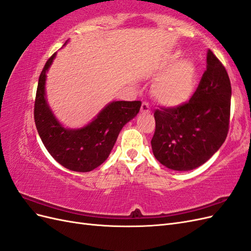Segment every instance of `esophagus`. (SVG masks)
I'll return each instance as SVG.
<instances>
[{"mask_svg":"<svg viewBox=\"0 0 251 251\" xmlns=\"http://www.w3.org/2000/svg\"><path fill=\"white\" fill-rule=\"evenodd\" d=\"M140 112L142 114H149L151 112V109H150V105L148 102H143L142 105H141V109H140Z\"/></svg>","mask_w":251,"mask_h":251,"instance_id":"1","label":"esophagus"}]
</instances>
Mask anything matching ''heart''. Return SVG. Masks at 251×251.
Returning <instances> with one entry per match:
<instances>
[{
  "mask_svg": "<svg viewBox=\"0 0 251 251\" xmlns=\"http://www.w3.org/2000/svg\"><path fill=\"white\" fill-rule=\"evenodd\" d=\"M157 75L161 76L154 83L153 95L165 107H178L194 94L198 71L191 59H180V52L172 53L159 64Z\"/></svg>",
  "mask_w": 251,
  "mask_h": 251,
  "instance_id": "b5f03b06",
  "label": "heart"
}]
</instances>
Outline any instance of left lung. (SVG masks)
Returning a JSON list of instances; mask_svg holds the SVG:
<instances>
[{
    "mask_svg": "<svg viewBox=\"0 0 251 251\" xmlns=\"http://www.w3.org/2000/svg\"><path fill=\"white\" fill-rule=\"evenodd\" d=\"M231 86L224 66L210 50L206 70L187 103L156 110L151 144L157 160L174 171H192L217 153L228 133Z\"/></svg>",
    "mask_w": 251,
    "mask_h": 251,
    "instance_id": "left-lung-1",
    "label": "left lung"
}]
</instances>
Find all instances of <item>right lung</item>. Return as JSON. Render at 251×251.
Here are the masks:
<instances>
[{"label": "right lung", "instance_id": "obj_1", "mask_svg": "<svg viewBox=\"0 0 251 251\" xmlns=\"http://www.w3.org/2000/svg\"><path fill=\"white\" fill-rule=\"evenodd\" d=\"M55 57L56 52L47 60L39 78L34 103L36 130L60 165L79 173L93 171L107 160L121 128L137 115L141 101H111L85 126L66 127L52 112L46 95L47 73Z\"/></svg>", "mask_w": 251, "mask_h": 251}]
</instances>
